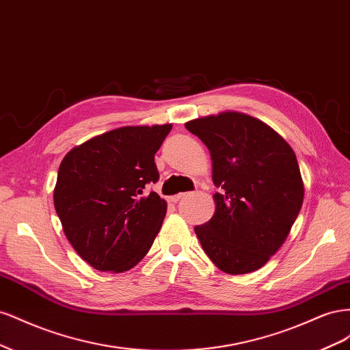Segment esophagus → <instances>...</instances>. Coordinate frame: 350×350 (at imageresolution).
Instances as JSON below:
<instances>
[{
  "mask_svg": "<svg viewBox=\"0 0 350 350\" xmlns=\"http://www.w3.org/2000/svg\"><path fill=\"white\" fill-rule=\"evenodd\" d=\"M187 194H176V196H172L171 197V201H172V203H178V201L179 200H181V198H184Z\"/></svg>",
  "mask_w": 350,
  "mask_h": 350,
  "instance_id": "obj_1",
  "label": "esophagus"
}]
</instances>
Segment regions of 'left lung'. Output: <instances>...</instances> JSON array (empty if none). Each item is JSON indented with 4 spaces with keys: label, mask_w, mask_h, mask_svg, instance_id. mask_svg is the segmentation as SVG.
I'll use <instances>...</instances> for the list:
<instances>
[{
    "label": "left lung",
    "mask_w": 350,
    "mask_h": 350,
    "mask_svg": "<svg viewBox=\"0 0 350 350\" xmlns=\"http://www.w3.org/2000/svg\"><path fill=\"white\" fill-rule=\"evenodd\" d=\"M185 129L211 156L215 215L194 228L221 271L261 269L288 238L304 201L295 152L280 134L247 113L225 111L188 121Z\"/></svg>",
    "instance_id": "1"
}]
</instances>
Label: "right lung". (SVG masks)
<instances>
[{
  "mask_svg": "<svg viewBox=\"0 0 350 350\" xmlns=\"http://www.w3.org/2000/svg\"><path fill=\"white\" fill-rule=\"evenodd\" d=\"M172 124L121 126L64 156L54 188L62 230L93 269L122 273L149 252L167 204L146 184L159 178L154 153Z\"/></svg>",
  "mask_w": 350,
  "mask_h": 350,
  "instance_id": "right-lung-1",
  "label": "right lung"
}]
</instances>
